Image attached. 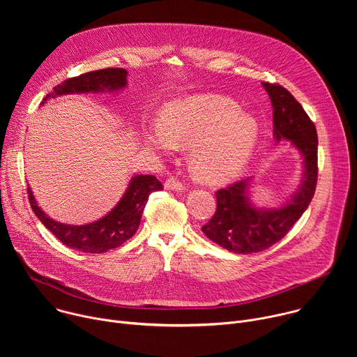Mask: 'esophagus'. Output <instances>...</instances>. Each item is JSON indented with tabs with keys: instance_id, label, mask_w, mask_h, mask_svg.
I'll use <instances>...</instances> for the list:
<instances>
[{
	"instance_id": "esophagus-1",
	"label": "esophagus",
	"mask_w": 357,
	"mask_h": 357,
	"mask_svg": "<svg viewBox=\"0 0 357 357\" xmlns=\"http://www.w3.org/2000/svg\"><path fill=\"white\" fill-rule=\"evenodd\" d=\"M164 186H165V189H168V190H175V192H182V190L185 189V186H183L179 181H176L175 178L167 179L165 183H164Z\"/></svg>"
}]
</instances>
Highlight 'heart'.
Listing matches in <instances>:
<instances>
[{"mask_svg": "<svg viewBox=\"0 0 357 357\" xmlns=\"http://www.w3.org/2000/svg\"><path fill=\"white\" fill-rule=\"evenodd\" d=\"M142 138L149 149L161 154L190 146L188 161L193 175L218 185L243 171L257 145L259 126L233 100L199 94L169 105L161 123L149 124Z\"/></svg>", "mask_w": 357, "mask_h": 357, "instance_id": "1", "label": "heart"}]
</instances>
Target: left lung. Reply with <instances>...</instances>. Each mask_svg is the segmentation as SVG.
Masks as SVG:
<instances>
[{
    "mask_svg": "<svg viewBox=\"0 0 357 357\" xmlns=\"http://www.w3.org/2000/svg\"><path fill=\"white\" fill-rule=\"evenodd\" d=\"M273 106L274 138L289 141L302 158L295 193L278 208L257 206L251 196L252 176L216 192L215 216L202 227L208 238L236 254L263 251L280 241L307 211L318 178V134L302 106L280 84L263 83Z\"/></svg>",
    "mask_w": 357,
    "mask_h": 357,
    "instance_id": "1",
    "label": "left lung"
}]
</instances>
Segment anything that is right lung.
I'll return each instance as SVG.
<instances>
[{"label": "right lung", "mask_w": 357, "mask_h": 357, "mask_svg": "<svg viewBox=\"0 0 357 357\" xmlns=\"http://www.w3.org/2000/svg\"><path fill=\"white\" fill-rule=\"evenodd\" d=\"M126 69H103L89 72L72 77L58 84L52 93L46 94L40 105L50 98L65 94L80 93H117L127 86ZM161 182L154 175H134L117 205L103 218L86 225H65L49 218L38 205V202L28 186L31 208L42 225L69 248L100 254L116 248L131 238L141 222L148 196L152 192L162 190Z\"/></svg>", "instance_id": "obj_1"}]
</instances>
